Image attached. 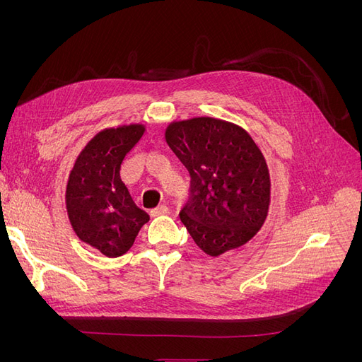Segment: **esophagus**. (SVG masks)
<instances>
[{
  "instance_id": "34e87169",
  "label": "esophagus",
  "mask_w": 362,
  "mask_h": 362,
  "mask_svg": "<svg viewBox=\"0 0 362 362\" xmlns=\"http://www.w3.org/2000/svg\"><path fill=\"white\" fill-rule=\"evenodd\" d=\"M169 213V210H168V206L166 205H160V206H157V208H154V210H151V216H163V214H168Z\"/></svg>"
}]
</instances>
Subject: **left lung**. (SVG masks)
I'll return each instance as SVG.
<instances>
[{
	"label": "left lung",
	"instance_id": "1",
	"mask_svg": "<svg viewBox=\"0 0 362 362\" xmlns=\"http://www.w3.org/2000/svg\"><path fill=\"white\" fill-rule=\"evenodd\" d=\"M164 137L190 173V196L180 217L194 243L210 257L247 243L270 205L267 163L254 139L214 117L172 122Z\"/></svg>",
	"mask_w": 362,
	"mask_h": 362
}]
</instances>
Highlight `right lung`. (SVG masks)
<instances>
[{"mask_svg":"<svg viewBox=\"0 0 362 362\" xmlns=\"http://www.w3.org/2000/svg\"><path fill=\"white\" fill-rule=\"evenodd\" d=\"M144 133L141 124L100 131L80 152L69 173V222L81 242L105 257L124 255L149 221L120 180V164Z\"/></svg>","mask_w":362,"mask_h":362,"instance_id":"right-lung-1","label":"right lung"}]
</instances>
